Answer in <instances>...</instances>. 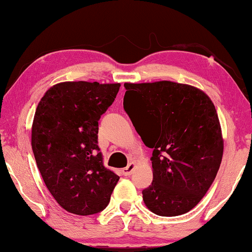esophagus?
<instances>
[{
    "label": "esophagus",
    "mask_w": 252,
    "mask_h": 252,
    "mask_svg": "<svg viewBox=\"0 0 252 252\" xmlns=\"http://www.w3.org/2000/svg\"><path fill=\"white\" fill-rule=\"evenodd\" d=\"M134 170H135V163H129L128 165L125 168H123V175H125V177H128V175H130L134 172Z\"/></svg>",
    "instance_id": "34e87169"
}]
</instances>
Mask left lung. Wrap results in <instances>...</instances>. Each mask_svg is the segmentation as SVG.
Instances as JSON below:
<instances>
[{
    "label": "left lung",
    "instance_id": "1",
    "mask_svg": "<svg viewBox=\"0 0 252 252\" xmlns=\"http://www.w3.org/2000/svg\"><path fill=\"white\" fill-rule=\"evenodd\" d=\"M124 109L148 148L154 179L143 189L151 212L175 217L206 194L221 163L223 140L216 108L204 92L172 81L124 85Z\"/></svg>",
    "mask_w": 252,
    "mask_h": 252
}]
</instances>
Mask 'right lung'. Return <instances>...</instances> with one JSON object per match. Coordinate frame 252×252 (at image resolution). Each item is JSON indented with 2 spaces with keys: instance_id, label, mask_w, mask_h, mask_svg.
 <instances>
[{
  "instance_id": "obj_1",
  "label": "right lung",
  "mask_w": 252,
  "mask_h": 252,
  "mask_svg": "<svg viewBox=\"0 0 252 252\" xmlns=\"http://www.w3.org/2000/svg\"><path fill=\"white\" fill-rule=\"evenodd\" d=\"M120 84L61 82L48 89L34 115L32 149L48 190L67 212L95 215L110 202L119 177L103 165L98 120Z\"/></svg>"
}]
</instances>
